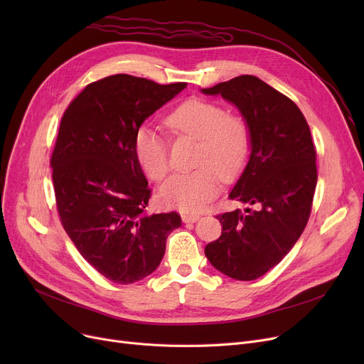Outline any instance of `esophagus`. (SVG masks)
<instances>
[{
	"label": "esophagus",
	"mask_w": 364,
	"mask_h": 364,
	"mask_svg": "<svg viewBox=\"0 0 364 364\" xmlns=\"http://www.w3.org/2000/svg\"><path fill=\"white\" fill-rule=\"evenodd\" d=\"M181 220H183V223H196L199 220V215L198 214H184V215H181Z\"/></svg>",
	"instance_id": "34e87169"
}]
</instances>
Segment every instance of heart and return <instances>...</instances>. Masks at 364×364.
<instances>
[{
  "mask_svg": "<svg viewBox=\"0 0 364 364\" xmlns=\"http://www.w3.org/2000/svg\"><path fill=\"white\" fill-rule=\"evenodd\" d=\"M174 134L198 139L195 171L171 176L159 188L161 200L184 213H198L220 192L223 178L237 176L251 150L250 127L237 114H228L214 102L192 99L181 103L166 117ZM136 156L146 176L161 181L169 169L168 141L149 124L134 136Z\"/></svg>",
  "mask_w": 364,
  "mask_h": 364,
  "instance_id": "1",
  "label": "heart"
}]
</instances>
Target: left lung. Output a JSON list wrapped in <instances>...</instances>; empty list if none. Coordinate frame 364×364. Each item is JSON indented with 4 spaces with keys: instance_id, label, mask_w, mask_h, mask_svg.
<instances>
[{
    "instance_id": "obj_1",
    "label": "left lung",
    "mask_w": 364,
    "mask_h": 364,
    "mask_svg": "<svg viewBox=\"0 0 364 364\" xmlns=\"http://www.w3.org/2000/svg\"><path fill=\"white\" fill-rule=\"evenodd\" d=\"M200 91L233 103L250 127V159L228 198L254 206L217 215L223 232L205 255L228 277L255 280L292 250L310 218L317 184L310 127L291 99L252 75Z\"/></svg>"
}]
</instances>
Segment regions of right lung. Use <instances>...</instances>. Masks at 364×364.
I'll list each match as a JSON object with an SVG mask.
<instances>
[{
    "label": "right lung",
    "mask_w": 364,
    "mask_h": 364,
    "mask_svg": "<svg viewBox=\"0 0 364 364\" xmlns=\"http://www.w3.org/2000/svg\"><path fill=\"white\" fill-rule=\"evenodd\" d=\"M186 87L112 75L87 85L62 118L51 156L57 211L76 250L113 283L155 272L181 225L177 213H146L150 188L134 136Z\"/></svg>",
    "instance_id": "add662e5"
}]
</instances>
